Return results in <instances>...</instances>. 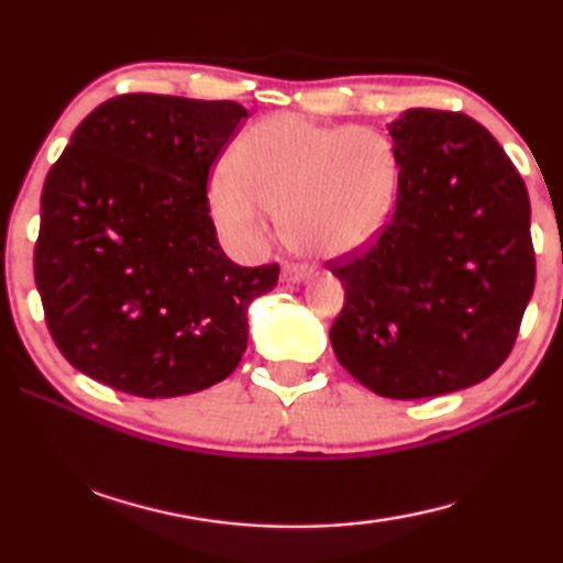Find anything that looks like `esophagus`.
<instances>
[{
  "label": "esophagus",
  "mask_w": 563,
  "mask_h": 563,
  "mask_svg": "<svg viewBox=\"0 0 563 563\" xmlns=\"http://www.w3.org/2000/svg\"><path fill=\"white\" fill-rule=\"evenodd\" d=\"M308 278H310V273L305 271L302 265H295V263L283 265V271H280V280L288 283V285H298V283H305Z\"/></svg>",
  "instance_id": "esophagus-1"
}]
</instances>
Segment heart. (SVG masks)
Returning a JSON list of instances; mask_svg holds the SVG:
<instances>
[{
	"label": "heart",
	"mask_w": 563,
	"mask_h": 563,
	"mask_svg": "<svg viewBox=\"0 0 563 563\" xmlns=\"http://www.w3.org/2000/svg\"><path fill=\"white\" fill-rule=\"evenodd\" d=\"M399 161L369 126H332L300 113L253 123L233 148V168L208 184L211 213L243 251H258L285 218L300 251L340 261L373 245L395 211Z\"/></svg>",
	"instance_id": "1"
}]
</instances>
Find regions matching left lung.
<instances>
[{
    "mask_svg": "<svg viewBox=\"0 0 563 563\" xmlns=\"http://www.w3.org/2000/svg\"><path fill=\"white\" fill-rule=\"evenodd\" d=\"M399 161L393 221L335 265L340 365L393 399L487 379L511 352L537 263L529 194L497 139L464 113L407 109L387 123Z\"/></svg>",
    "mask_w": 563,
    "mask_h": 563,
    "instance_id": "8db88e82",
    "label": "left lung"
}]
</instances>
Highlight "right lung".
Here are the masks:
<instances>
[{"mask_svg":"<svg viewBox=\"0 0 563 563\" xmlns=\"http://www.w3.org/2000/svg\"><path fill=\"white\" fill-rule=\"evenodd\" d=\"M235 101L123 93L71 133L42 190L34 278L62 355L136 397L201 393L247 347V308L278 265L241 268L208 216Z\"/></svg>","mask_w":563,"mask_h":563,"instance_id":"right-lung-1","label":"right lung"}]
</instances>
